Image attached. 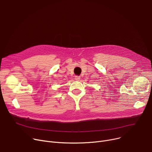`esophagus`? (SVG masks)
I'll return each mask as SVG.
<instances>
[{
    "mask_svg": "<svg viewBox=\"0 0 152 152\" xmlns=\"http://www.w3.org/2000/svg\"><path fill=\"white\" fill-rule=\"evenodd\" d=\"M80 78V77L79 76H76L75 77V79L76 80H79Z\"/></svg>",
    "mask_w": 152,
    "mask_h": 152,
    "instance_id": "1",
    "label": "esophagus"
}]
</instances>
